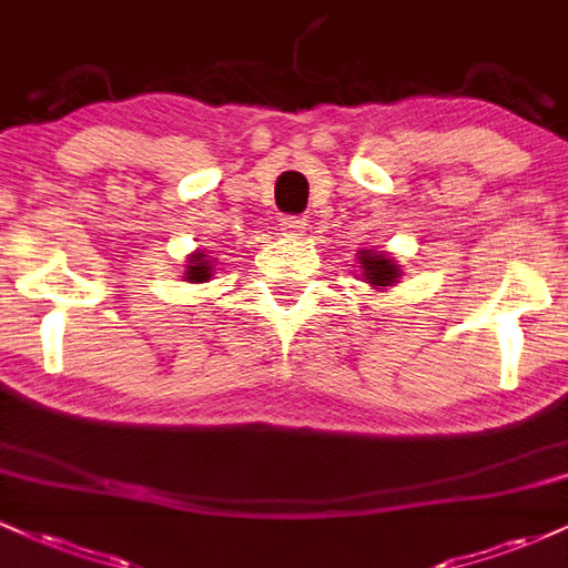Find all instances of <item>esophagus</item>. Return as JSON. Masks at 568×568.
Instances as JSON below:
<instances>
[{
  "instance_id": "1",
  "label": "esophagus",
  "mask_w": 568,
  "mask_h": 568,
  "mask_svg": "<svg viewBox=\"0 0 568 568\" xmlns=\"http://www.w3.org/2000/svg\"><path fill=\"white\" fill-rule=\"evenodd\" d=\"M306 219L302 216H285L283 221H280V230H283V234H288V237H298V234L306 232Z\"/></svg>"
}]
</instances>
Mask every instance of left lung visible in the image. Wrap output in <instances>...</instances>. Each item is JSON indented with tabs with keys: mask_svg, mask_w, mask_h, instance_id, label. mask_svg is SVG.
Instances as JSON below:
<instances>
[{
	"mask_svg": "<svg viewBox=\"0 0 568 568\" xmlns=\"http://www.w3.org/2000/svg\"><path fill=\"white\" fill-rule=\"evenodd\" d=\"M357 264H361L363 283H368L371 288L376 291L393 288V285L400 283L403 277L400 264H397V258L387 251H374V247L357 251Z\"/></svg>",
	"mask_w": 568,
	"mask_h": 568,
	"instance_id": "8db88e82",
	"label": "left lung"
}]
</instances>
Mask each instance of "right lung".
<instances>
[{
  "label": "right lung",
  "instance_id": "obj_1",
  "mask_svg": "<svg viewBox=\"0 0 568 568\" xmlns=\"http://www.w3.org/2000/svg\"><path fill=\"white\" fill-rule=\"evenodd\" d=\"M213 270H216L213 256H207V251H194L189 253L184 264V280L186 283H207L213 277Z\"/></svg>",
  "mask_w": 568,
  "mask_h": 568
}]
</instances>
